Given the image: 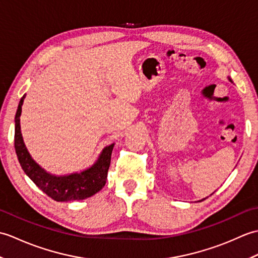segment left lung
Returning a JSON list of instances; mask_svg holds the SVG:
<instances>
[{"instance_id":"1","label":"left lung","mask_w":258,"mask_h":258,"mask_svg":"<svg viewBox=\"0 0 258 258\" xmlns=\"http://www.w3.org/2000/svg\"><path fill=\"white\" fill-rule=\"evenodd\" d=\"M229 81H232V80H231V79H229ZM204 200H205V199H204ZM204 200H202V201H204Z\"/></svg>"}]
</instances>
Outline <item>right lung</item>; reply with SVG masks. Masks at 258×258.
I'll return each instance as SVG.
<instances>
[{"instance_id": "1", "label": "right lung", "mask_w": 258, "mask_h": 258, "mask_svg": "<svg viewBox=\"0 0 258 258\" xmlns=\"http://www.w3.org/2000/svg\"><path fill=\"white\" fill-rule=\"evenodd\" d=\"M24 97L25 95L21 98L15 114L14 147L21 166L27 176L38 188L56 202L85 200L100 191L106 183L114 144L106 146L98 156V160L94 163V165L83 172L62 175V176L47 173L31 157L22 138L20 116Z\"/></svg>"}]
</instances>
